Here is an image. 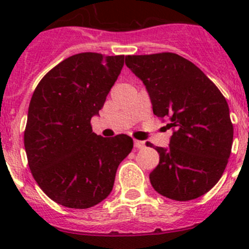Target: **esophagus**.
Returning a JSON list of instances; mask_svg holds the SVG:
<instances>
[{
	"mask_svg": "<svg viewBox=\"0 0 249 249\" xmlns=\"http://www.w3.org/2000/svg\"><path fill=\"white\" fill-rule=\"evenodd\" d=\"M134 144H135V147L137 148V149H141V148H144V142H143V141H139V140H135L134 141Z\"/></svg>",
	"mask_w": 249,
	"mask_h": 249,
	"instance_id": "obj_1",
	"label": "esophagus"
}]
</instances>
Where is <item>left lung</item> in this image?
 Returning a JSON list of instances; mask_svg holds the SVG:
<instances>
[{
    "label": "left lung",
    "mask_w": 249,
    "mask_h": 249,
    "mask_svg": "<svg viewBox=\"0 0 249 249\" xmlns=\"http://www.w3.org/2000/svg\"><path fill=\"white\" fill-rule=\"evenodd\" d=\"M125 64L145 85L153 113L169 118L166 127L173 131L169 148H155L160 160L149 175L153 188L176 201L206 194L231 153L233 126L225 97L199 67L173 53L127 55Z\"/></svg>",
    "instance_id": "left-lung-1"
}]
</instances>
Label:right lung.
I'll use <instances>...</instances> for the list:
<instances>
[{"mask_svg": "<svg viewBox=\"0 0 249 249\" xmlns=\"http://www.w3.org/2000/svg\"><path fill=\"white\" fill-rule=\"evenodd\" d=\"M123 66L124 55L80 53L50 70L35 89L25 150L35 180L59 205L89 208L106 199L134 147L127 135L105 139L90 124Z\"/></svg>", "mask_w": 249, "mask_h": 249, "instance_id": "obj_1", "label": "right lung"}]
</instances>
